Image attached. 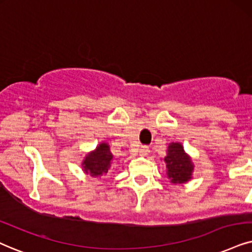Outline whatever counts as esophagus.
I'll return each instance as SVG.
<instances>
[{
  "label": "esophagus",
  "instance_id": "34e87169",
  "mask_svg": "<svg viewBox=\"0 0 252 252\" xmlns=\"http://www.w3.org/2000/svg\"><path fill=\"white\" fill-rule=\"evenodd\" d=\"M138 151H139V155H141V156H146V155H149V152H150L149 146H146V145H142L141 148L138 149Z\"/></svg>",
  "mask_w": 252,
  "mask_h": 252
}]
</instances>
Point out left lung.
<instances>
[{
    "label": "left lung",
    "mask_w": 252,
    "mask_h": 252,
    "mask_svg": "<svg viewBox=\"0 0 252 252\" xmlns=\"http://www.w3.org/2000/svg\"><path fill=\"white\" fill-rule=\"evenodd\" d=\"M164 161L166 165V176L171 184H186L193 178L192 157L185 151L181 143L172 142L168 144Z\"/></svg>",
    "instance_id": "1"
}]
</instances>
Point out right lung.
<instances>
[{"label":"right lung","mask_w":252,"mask_h":252,"mask_svg":"<svg viewBox=\"0 0 252 252\" xmlns=\"http://www.w3.org/2000/svg\"><path fill=\"white\" fill-rule=\"evenodd\" d=\"M114 155L107 142H101L93 151L88 152L84 157L81 166L86 174L93 178L106 177L113 165Z\"/></svg>","instance_id":"1"}]
</instances>
